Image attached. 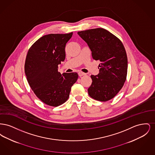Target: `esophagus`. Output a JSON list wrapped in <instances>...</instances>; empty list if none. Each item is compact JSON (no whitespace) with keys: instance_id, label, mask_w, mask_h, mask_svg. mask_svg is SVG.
<instances>
[{"instance_id":"34e87169","label":"esophagus","mask_w":155,"mask_h":155,"mask_svg":"<svg viewBox=\"0 0 155 155\" xmlns=\"http://www.w3.org/2000/svg\"><path fill=\"white\" fill-rule=\"evenodd\" d=\"M85 75V73H82V72H79V73H78V75H79L80 77Z\"/></svg>"}]
</instances>
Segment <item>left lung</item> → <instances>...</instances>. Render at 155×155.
Returning a JSON list of instances; mask_svg holds the SVG:
<instances>
[{
    "mask_svg": "<svg viewBox=\"0 0 155 155\" xmlns=\"http://www.w3.org/2000/svg\"><path fill=\"white\" fill-rule=\"evenodd\" d=\"M78 35L87 44L93 59L99 60V73L92 75L88 89L93 99L106 102L116 96L124 85L128 60L124 45L107 30L97 28L79 31Z\"/></svg>",
    "mask_w": 155,
    "mask_h": 155,
    "instance_id": "left-lung-1",
    "label": "left lung"
}]
</instances>
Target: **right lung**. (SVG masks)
I'll list each match as a JSON object with an SVG mask.
<instances>
[{
    "label": "right lung",
    "instance_id": "right-lung-1",
    "mask_svg": "<svg viewBox=\"0 0 155 155\" xmlns=\"http://www.w3.org/2000/svg\"><path fill=\"white\" fill-rule=\"evenodd\" d=\"M72 35L73 32L44 35L31 46L26 57L25 73L30 87L49 106L64 103L78 77L77 73L58 72V65L66 58V45Z\"/></svg>",
    "mask_w": 155,
    "mask_h": 155
}]
</instances>
